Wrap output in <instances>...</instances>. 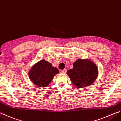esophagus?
I'll return each mask as SVG.
<instances>
[{
  "mask_svg": "<svg viewBox=\"0 0 121 121\" xmlns=\"http://www.w3.org/2000/svg\"><path fill=\"white\" fill-rule=\"evenodd\" d=\"M61 73H65L67 72V70H66V69H63V70H61Z\"/></svg>",
  "mask_w": 121,
  "mask_h": 121,
  "instance_id": "obj_1",
  "label": "esophagus"
}]
</instances>
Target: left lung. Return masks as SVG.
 Returning <instances> with one entry per match:
<instances>
[{
    "mask_svg": "<svg viewBox=\"0 0 121 121\" xmlns=\"http://www.w3.org/2000/svg\"><path fill=\"white\" fill-rule=\"evenodd\" d=\"M73 69L67 71V73L77 87H86L97 79L98 67L90 59H77L73 63Z\"/></svg>",
    "mask_w": 121,
    "mask_h": 121,
    "instance_id": "left-lung-1",
    "label": "left lung"
}]
</instances>
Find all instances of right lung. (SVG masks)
<instances>
[{"mask_svg": "<svg viewBox=\"0 0 121 121\" xmlns=\"http://www.w3.org/2000/svg\"><path fill=\"white\" fill-rule=\"evenodd\" d=\"M59 73L58 68L51 63L41 60L33 65L28 72L29 77L38 87H45L49 85L55 75Z\"/></svg>", "mask_w": 121, "mask_h": 121, "instance_id": "right-lung-1", "label": "right lung"}]
</instances>
